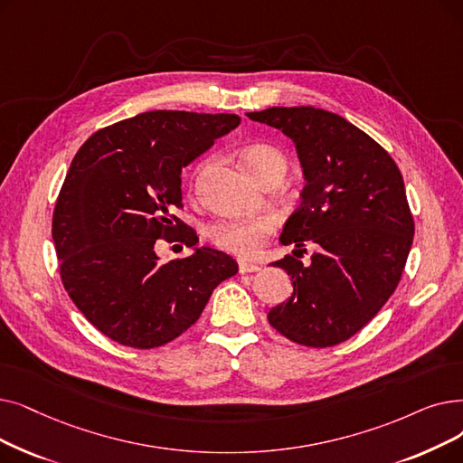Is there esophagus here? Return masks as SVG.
<instances>
[{
	"instance_id": "1",
	"label": "esophagus",
	"mask_w": 463,
	"mask_h": 463,
	"mask_svg": "<svg viewBox=\"0 0 463 463\" xmlns=\"http://www.w3.org/2000/svg\"><path fill=\"white\" fill-rule=\"evenodd\" d=\"M259 269H260L259 265L248 263V260H240V263H238V270H240V274H250V272H257Z\"/></svg>"
}]
</instances>
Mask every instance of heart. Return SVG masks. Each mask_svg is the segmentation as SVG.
Returning a JSON list of instances; mask_svg holds the SVG:
<instances>
[{"mask_svg": "<svg viewBox=\"0 0 463 463\" xmlns=\"http://www.w3.org/2000/svg\"><path fill=\"white\" fill-rule=\"evenodd\" d=\"M242 163L260 182L272 174L284 177L288 170L286 155L270 144H253L246 147L242 151ZM274 227L276 223L270 215L225 217L208 227V240L219 250H225L242 259H251L263 250L267 238L274 232Z\"/></svg>", "mask_w": 463, "mask_h": 463, "instance_id": "b5f03b06", "label": "heart"}]
</instances>
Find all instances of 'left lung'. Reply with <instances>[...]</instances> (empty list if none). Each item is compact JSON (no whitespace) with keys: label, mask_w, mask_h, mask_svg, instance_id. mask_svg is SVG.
<instances>
[{"label":"left lung","mask_w":463,"mask_h":463,"mask_svg":"<svg viewBox=\"0 0 463 463\" xmlns=\"http://www.w3.org/2000/svg\"><path fill=\"white\" fill-rule=\"evenodd\" d=\"M248 117L293 139L307 179L279 236L297 250L272 263L291 276L293 293L269 324L300 346H336L369 324L403 274L414 236L403 175L384 147L336 113L300 106ZM307 243L317 253L303 266L296 257Z\"/></svg>","instance_id":"8db88e82"}]
</instances>
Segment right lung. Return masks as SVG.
I'll list each match as a JSON object with an SVG mask.
<instances>
[{"instance_id":"1","label":"right lung","mask_w":463,"mask_h":463,"mask_svg":"<svg viewBox=\"0 0 463 463\" xmlns=\"http://www.w3.org/2000/svg\"><path fill=\"white\" fill-rule=\"evenodd\" d=\"M240 125L232 113L147 111L99 128L77 151L56 198L52 240L75 307L115 343L151 350L185 333L236 260L212 248L158 263L155 244L194 248L182 168Z\"/></svg>"}]
</instances>
